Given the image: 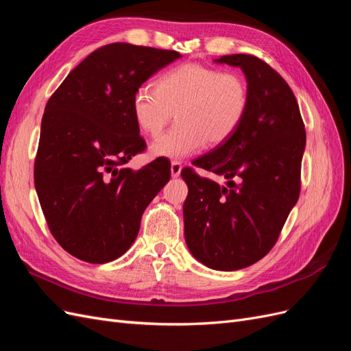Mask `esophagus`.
<instances>
[{"mask_svg": "<svg viewBox=\"0 0 351 351\" xmlns=\"http://www.w3.org/2000/svg\"><path fill=\"white\" fill-rule=\"evenodd\" d=\"M182 162H178V161H173L171 162V177L173 178H177L178 176H180V173H182Z\"/></svg>", "mask_w": 351, "mask_h": 351, "instance_id": "34e87169", "label": "esophagus"}]
</instances>
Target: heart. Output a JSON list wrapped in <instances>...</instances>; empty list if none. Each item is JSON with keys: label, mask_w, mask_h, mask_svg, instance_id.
Masks as SVG:
<instances>
[{"label": "heart", "mask_w": 351, "mask_h": 351, "mask_svg": "<svg viewBox=\"0 0 351 351\" xmlns=\"http://www.w3.org/2000/svg\"><path fill=\"white\" fill-rule=\"evenodd\" d=\"M249 107L247 84L236 73L186 62L158 77L156 88L141 86L132 114L139 129L152 137L171 121L177 124L151 145V154L183 159L205 146L221 145L234 134Z\"/></svg>", "instance_id": "b5f03b06"}]
</instances>
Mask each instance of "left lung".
I'll return each instance as SVG.
<instances>
[{"mask_svg":"<svg viewBox=\"0 0 351 351\" xmlns=\"http://www.w3.org/2000/svg\"><path fill=\"white\" fill-rule=\"evenodd\" d=\"M214 62L241 69L249 107L227 142L193 161L224 177L227 186L202 178L190 168L182 171L189 187L184 239L205 267L237 271L272 249L297 204L306 132L293 90L267 62L246 54Z\"/></svg>","mask_w":351,"mask_h":351,"instance_id":"1","label":"left lung"}]
</instances>
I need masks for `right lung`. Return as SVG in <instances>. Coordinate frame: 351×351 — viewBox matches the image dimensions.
I'll return each mask as SVG.
<instances>
[{
	"instance_id": "1",
	"label": "right lung",
	"mask_w": 351,
	"mask_h": 351,
	"mask_svg": "<svg viewBox=\"0 0 351 351\" xmlns=\"http://www.w3.org/2000/svg\"><path fill=\"white\" fill-rule=\"evenodd\" d=\"M132 44L93 51L49 98L40 124L35 189L52 236L74 258L115 261L130 249L146 206L171 177L167 159L127 168L145 149L134 92L178 60Z\"/></svg>"
}]
</instances>
